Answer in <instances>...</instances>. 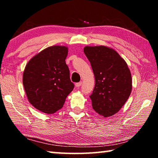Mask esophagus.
<instances>
[{"label":"esophagus","instance_id":"34e87169","mask_svg":"<svg viewBox=\"0 0 158 158\" xmlns=\"http://www.w3.org/2000/svg\"><path fill=\"white\" fill-rule=\"evenodd\" d=\"M81 84H82V82H81V81L78 82V83H76V84H75L76 87H77V88H79V87L81 86Z\"/></svg>","mask_w":158,"mask_h":158}]
</instances>
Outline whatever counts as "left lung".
I'll use <instances>...</instances> for the list:
<instances>
[{"label":"left lung","instance_id":"8db88e82","mask_svg":"<svg viewBox=\"0 0 158 158\" xmlns=\"http://www.w3.org/2000/svg\"><path fill=\"white\" fill-rule=\"evenodd\" d=\"M95 84L90 98L93 109L104 117L118 111L132 90V77L125 61L116 51L105 46L85 47Z\"/></svg>","mask_w":158,"mask_h":158}]
</instances>
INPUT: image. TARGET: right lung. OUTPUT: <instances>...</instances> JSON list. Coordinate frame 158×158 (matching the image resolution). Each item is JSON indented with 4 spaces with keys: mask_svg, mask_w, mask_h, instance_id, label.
<instances>
[{
    "mask_svg": "<svg viewBox=\"0 0 158 158\" xmlns=\"http://www.w3.org/2000/svg\"><path fill=\"white\" fill-rule=\"evenodd\" d=\"M68 48L52 46L29 60L23 75V84L28 101L45 114L55 113L63 106L74 88L66 65Z\"/></svg>",
    "mask_w": 158,
    "mask_h": 158,
    "instance_id": "obj_1",
    "label": "right lung"
}]
</instances>
